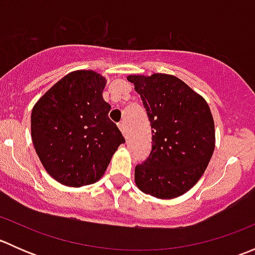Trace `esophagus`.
<instances>
[{
  "label": "esophagus",
  "instance_id": "1",
  "mask_svg": "<svg viewBox=\"0 0 255 255\" xmlns=\"http://www.w3.org/2000/svg\"><path fill=\"white\" fill-rule=\"evenodd\" d=\"M118 127H120V129H121V132L123 133V135H126V133H127V130H126V125H125V122H120L118 123Z\"/></svg>",
  "mask_w": 255,
  "mask_h": 255
}]
</instances>
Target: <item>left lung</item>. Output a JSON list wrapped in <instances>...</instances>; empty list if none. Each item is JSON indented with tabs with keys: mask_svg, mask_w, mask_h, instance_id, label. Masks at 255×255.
Segmentation results:
<instances>
[{
	"mask_svg": "<svg viewBox=\"0 0 255 255\" xmlns=\"http://www.w3.org/2000/svg\"><path fill=\"white\" fill-rule=\"evenodd\" d=\"M150 122L151 150L135 165L144 194L174 199L189 191L206 170L215 149V123L207 102L173 75H129Z\"/></svg>",
	"mask_w": 255,
	"mask_h": 255,
	"instance_id": "obj_1",
	"label": "left lung"
}]
</instances>
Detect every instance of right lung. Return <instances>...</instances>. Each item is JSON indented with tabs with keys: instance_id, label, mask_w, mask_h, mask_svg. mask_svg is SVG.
Wrapping results in <instances>:
<instances>
[{
	"instance_id": "right-lung-1",
	"label": "right lung",
	"mask_w": 255,
	"mask_h": 255,
	"mask_svg": "<svg viewBox=\"0 0 255 255\" xmlns=\"http://www.w3.org/2000/svg\"><path fill=\"white\" fill-rule=\"evenodd\" d=\"M106 80L91 70L68 74L33 107L32 140L49 175L66 186H85L105 174L125 143L102 97Z\"/></svg>"
}]
</instances>
